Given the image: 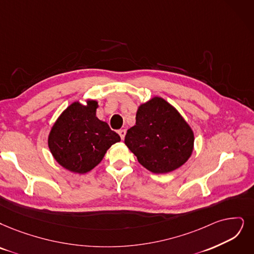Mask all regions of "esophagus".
I'll use <instances>...</instances> for the list:
<instances>
[{
  "mask_svg": "<svg viewBox=\"0 0 254 254\" xmlns=\"http://www.w3.org/2000/svg\"><path fill=\"white\" fill-rule=\"evenodd\" d=\"M118 133H119V135L121 136V138H122V139H124V137H125V135H126V130H124V129H121V130H119V131H118Z\"/></svg>",
  "mask_w": 254,
  "mask_h": 254,
  "instance_id": "esophagus-1",
  "label": "esophagus"
}]
</instances>
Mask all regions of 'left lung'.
I'll return each mask as SVG.
<instances>
[{
	"instance_id": "obj_1",
	"label": "left lung",
	"mask_w": 254,
	"mask_h": 254,
	"mask_svg": "<svg viewBox=\"0 0 254 254\" xmlns=\"http://www.w3.org/2000/svg\"><path fill=\"white\" fill-rule=\"evenodd\" d=\"M135 119L125 145L141 166L166 174L186 164L194 150V132L173 105L155 96L138 106Z\"/></svg>"
}]
</instances>
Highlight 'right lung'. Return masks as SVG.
Masks as SVG:
<instances>
[{"instance_id":"right-lung-1","label":"right lung","mask_w":254,"mask_h":254,"mask_svg":"<svg viewBox=\"0 0 254 254\" xmlns=\"http://www.w3.org/2000/svg\"><path fill=\"white\" fill-rule=\"evenodd\" d=\"M96 100L85 104L75 101L60 115L48 136V146L54 159L65 170L85 174L98 166L107 150L121 137L106 122L97 118Z\"/></svg>"}]
</instances>
